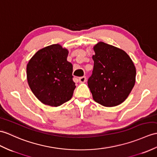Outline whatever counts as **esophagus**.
Returning <instances> with one entry per match:
<instances>
[{
    "label": "esophagus",
    "instance_id": "34e87169",
    "mask_svg": "<svg viewBox=\"0 0 157 157\" xmlns=\"http://www.w3.org/2000/svg\"><path fill=\"white\" fill-rule=\"evenodd\" d=\"M79 82L80 83H85L86 82V76H82V77L79 78Z\"/></svg>",
    "mask_w": 157,
    "mask_h": 157
}]
</instances>
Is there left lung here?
<instances>
[{"label":"left lung","instance_id":"1","mask_svg":"<svg viewBox=\"0 0 157 157\" xmlns=\"http://www.w3.org/2000/svg\"><path fill=\"white\" fill-rule=\"evenodd\" d=\"M94 50V70L87 81L94 100L105 107L122 104L135 84L133 61L124 51L104 42Z\"/></svg>","mask_w":157,"mask_h":157}]
</instances>
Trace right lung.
Returning a JSON list of instances; mask_svg holds the SVG:
<instances>
[{
    "instance_id": "1",
    "label": "right lung",
    "mask_w": 157,
    "mask_h": 157,
    "mask_svg": "<svg viewBox=\"0 0 157 157\" xmlns=\"http://www.w3.org/2000/svg\"><path fill=\"white\" fill-rule=\"evenodd\" d=\"M68 50L53 44L39 50L27 65L28 84L37 99L45 105L59 106L72 98L75 88L73 65Z\"/></svg>"
}]
</instances>
